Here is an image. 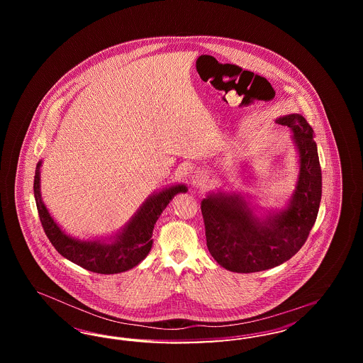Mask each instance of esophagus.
I'll return each instance as SVG.
<instances>
[{
    "label": "esophagus",
    "mask_w": 363,
    "mask_h": 363,
    "mask_svg": "<svg viewBox=\"0 0 363 363\" xmlns=\"http://www.w3.org/2000/svg\"><path fill=\"white\" fill-rule=\"evenodd\" d=\"M207 175L204 173H201V172H199V173H196L191 177V184H193V186H196V188H204V186L207 185Z\"/></svg>",
    "instance_id": "obj_1"
}]
</instances>
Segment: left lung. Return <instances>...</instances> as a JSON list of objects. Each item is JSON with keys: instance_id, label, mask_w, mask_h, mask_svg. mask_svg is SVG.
Returning a JSON list of instances; mask_svg holds the SVG:
<instances>
[{"instance_id": "1", "label": "left lung", "mask_w": 363, "mask_h": 363, "mask_svg": "<svg viewBox=\"0 0 363 363\" xmlns=\"http://www.w3.org/2000/svg\"><path fill=\"white\" fill-rule=\"evenodd\" d=\"M277 122L293 129L299 151V178L289 207L262 222L237 194L219 193L201 201L208 250L231 272L265 271L291 259L317 219L323 182L313 129L299 114Z\"/></svg>"}]
</instances>
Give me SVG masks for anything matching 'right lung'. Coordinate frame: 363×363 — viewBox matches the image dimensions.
Masks as SVG:
<instances>
[{
	"label": "right lung",
	"instance_id": "obj_1",
	"mask_svg": "<svg viewBox=\"0 0 363 363\" xmlns=\"http://www.w3.org/2000/svg\"><path fill=\"white\" fill-rule=\"evenodd\" d=\"M40 163L35 169L34 196L42 227L61 256L95 274L125 272L145 259L152 247L151 237L157 218L177 193L186 191L185 185H175L151 196L111 243L77 241L57 225L42 201L39 189Z\"/></svg>",
	"mask_w": 363,
	"mask_h": 363
}]
</instances>
